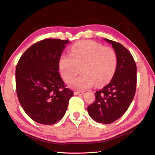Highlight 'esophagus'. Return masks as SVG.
<instances>
[{"mask_svg":"<svg viewBox=\"0 0 155 155\" xmlns=\"http://www.w3.org/2000/svg\"><path fill=\"white\" fill-rule=\"evenodd\" d=\"M74 94H75V95H83V94H84V92L83 91H75Z\"/></svg>","mask_w":155,"mask_h":155,"instance_id":"obj_1","label":"esophagus"}]
</instances>
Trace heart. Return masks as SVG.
I'll return each mask as SVG.
<instances>
[{"label": "heart", "instance_id": "b5f03b06", "mask_svg": "<svg viewBox=\"0 0 155 155\" xmlns=\"http://www.w3.org/2000/svg\"><path fill=\"white\" fill-rule=\"evenodd\" d=\"M117 64L116 52L111 47L91 40L81 41L70 48V54H64L59 60L62 78L70 82L81 71L83 74L70 82L72 87L86 90L95 84L101 87L111 79Z\"/></svg>", "mask_w": 155, "mask_h": 155}]
</instances>
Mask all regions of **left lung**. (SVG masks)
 <instances>
[{
	"mask_svg": "<svg viewBox=\"0 0 155 155\" xmlns=\"http://www.w3.org/2000/svg\"><path fill=\"white\" fill-rule=\"evenodd\" d=\"M105 40L116 52L117 68L111 82L96 91L95 101L87 111L96 122L107 124L119 119L129 107L136 91L137 67L127 48L117 41Z\"/></svg>",
	"mask_w": 155,
	"mask_h": 155,
	"instance_id": "obj_1",
	"label": "left lung"
}]
</instances>
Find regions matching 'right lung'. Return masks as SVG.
I'll return each instance as SVG.
<instances>
[{
    "mask_svg": "<svg viewBox=\"0 0 155 155\" xmlns=\"http://www.w3.org/2000/svg\"><path fill=\"white\" fill-rule=\"evenodd\" d=\"M69 40L44 39L31 46L15 70L16 93L26 114L40 124H54L64 116L73 91L59 73V60Z\"/></svg>",
    "mask_w": 155,
    "mask_h": 155,
    "instance_id": "right-lung-1",
    "label": "right lung"
}]
</instances>
